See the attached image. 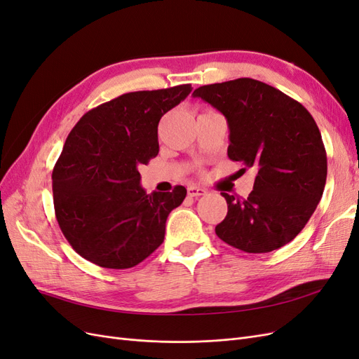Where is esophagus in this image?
<instances>
[{"instance_id": "obj_1", "label": "esophagus", "mask_w": 359, "mask_h": 359, "mask_svg": "<svg viewBox=\"0 0 359 359\" xmlns=\"http://www.w3.org/2000/svg\"><path fill=\"white\" fill-rule=\"evenodd\" d=\"M187 194L190 198H199V196H205L206 190L202 187H196V186H191L187 189Z\"/></svg>"}]
</instances>
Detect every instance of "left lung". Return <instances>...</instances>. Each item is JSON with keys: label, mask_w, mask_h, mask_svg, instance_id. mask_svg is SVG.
<instances>
[{"label": "left lung", "mask_w": 359, "mask_h": 359, "mask_svg": "<svg viewBox=\"0 0 359 359\" xmlns=\"http://www.w3.org/2000/svg\"><path fill=\"white\" fill-rule=\"evenodd\" d=\"M193 95L226 116L229 158L256 170L247 199L222 193L227 215L215 226L217 236L245 253L286 245L310 220L327 182L316 121L299 102L250 78L203 85Z\"/></svg>", "instance_id": "1"}]
</instances>
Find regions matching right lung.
I'll return each mask as SVG.
<instances>
[{
	"label": "right lung",
	"instance_id": "add662e5",
	"mask_svg": "<svg viewBox=\"0 0 359 359\" xmlns=\"http://www.w3.org/2000/svg\"><path fill=\"white\" fill-rule=\"evenodd\" d=\"M190 83L135 91L86 112L69 133L52 172L60 229L78 255L102 268L142 262L165 240L169 212L187 190L147 194L139 168L158 154L160 118Z\"/></svg>",
	"mask_w": 359,
	"mask_h": 359
}]
</instances>
